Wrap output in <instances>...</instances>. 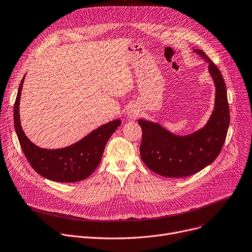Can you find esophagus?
<instances>
[{
    "label": "esophagus",
    "mask_w": 252,
    "mask_h": 252,
    "mask_svg": "<svg viewBox=\"0 0 252 252\" xmlns=\"http://www.w3.org/2000/svg\"><path fill=\"white\" fill-rule=\"evenodd\" d=\"M138 115H139V111L137 109L132 108V107L129 108L128 111L126 112V116H127V118H129V119H135Z\"/></svg>",
    "instance_id": "obj_1"
}]
</instances>
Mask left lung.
<instances>
[{"label":"left lung","mask_w":252,"mask_h":252,"mask_svg":"<svg viewBox=\"0 0 252 252\" xmlns=\"http://www.w3.org/2000/svg\"><path fill=\"white\" fill-rule=\"evenodd\" d=\"M209 64L215 84V106L207 124L200 130L179 136L160 124L138 120L142 129L140 156L153 172L166 178L193 175L214 161L226 139L230 122L226 86L217 65L200 49H193Z\"/></svg>","instance_id":"1"}]
</instances>
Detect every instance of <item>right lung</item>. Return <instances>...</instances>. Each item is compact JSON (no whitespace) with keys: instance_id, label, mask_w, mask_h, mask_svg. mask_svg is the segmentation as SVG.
Segmentation results:
<instances>
[{"instance_id":"obj_1","label":"right lung","mask_w":252,"mask_h":252,"mask_svg":"<svg viewBox=\"0 0 252 252\" xmlns=\"http://www.w3.org/2000/svg\"><path fill=\"white\" fill-rule=\"evenodd\" d=\"M25 76L19 86L14 105V126L25 157L33 169L47 180L59 183H75L90 177L101 162L107 141L120 125L116 119L92 131L86 137L64 148L45 149L36 146L25 135L19 106Z\"/></svg>"}]
</instances>
